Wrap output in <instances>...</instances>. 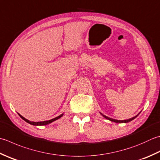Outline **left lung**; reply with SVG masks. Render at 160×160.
<instances>
[{"mask_svg": "<svg viewBox=\"0 0 160 160\" xmlns=\"http://www.w3.org/2000/svg\"><path fill=\"white\" fill-rule=\"evenodd\" d=\"M103 117H104L105 118H107V119H109V120H110L111 121H113V122H115V123H128V122H130V121H132L133 119H134V118H135L138 115H137V116H135V117H134L133 118H130V119H128V120H123V121H120V120H116V119H113V118H109V117H106V116H105V115H103V114H102Z\"/></svg>", "mask_w": 160, "mask_h": 160, "instance_id": "8db88e82", "label": "left lung"}]
</instances>
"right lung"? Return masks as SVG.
<instances>
[{
	"label": "right lung",
	"mask_w": 160,
	"mask_h": 160,
	"mask_svg": "<svg viewBox=\"0 0 160 160\" xmlns=\"http://www.w3.org/2000/svg\"><path fill=\"white\" fill-rule=\"evenodd\" d=\"M18 115L20 116V117L22 118V119H23L25 121H26L27 123H30L31 125H33V126H45V125H48L49 123H52V122H53L55 120H58V118H59L60 117H62V116H63V114H61L60 116H59V117H58L52 118V119H51V120L45 121H40V122H32V121L26 119V118H25L23 117H22L21 115H20V114H18Z\"/></svg>",
	"instance_id": "add662e5"
}]
</instances>
